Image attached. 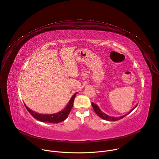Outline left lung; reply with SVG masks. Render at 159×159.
Segmentation results:
<instances>
[{
    "label": "left lung",
    "mask_w": 159,
    "mask_h": 159,
    "mask_svg": "<svg viewBox=\"0 0 159 159\" xmlns=\"http://www.w3.org/2000/svg\"><path fill=\"white\" fill-rule=\"evenodd\" d=\"M91 105H92V107H93V109H94V111L96 112V113L98 115V116H99L100 118H102V119H104V120H108V121H117V120H120V119L124 118V117L126 116V115H127L129 113H131V112L137 107V105H136L131 111H130L129 113H127V114H125V115H123V116L119 117H114L109 116V115H108L105 114V113H103L102 110H100V108H99V107H98L97 105L94 104V103H91Z\"/></svg>",
    "instance_id": "8db88e82"
}]
</instances>
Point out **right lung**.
<instances>
[{"label": "right lung", "mask_w": 159, "mask_h": 159, "mask_svg": "<svg viewBox=\"0 0 159 159\" xmlns=\"http://www.w3.org/2000/svg\"><path fill=\"white\" fill-rule=\"evenodd\" d=\"M77 94V93H76L75 94L72 96L70 100L69 101L68 105H66V107L63 110L54 114H40V113L35 112L33 110H31L29 108L26 107L25 104V106L27 109V110L28 111V112H29L32 115V117L35 119L43 122L57 124L60 122L65 120L68 117L72 107H73L75 97Z\"/></svg>", "instance_id": "obj_1"}]
</instances>
